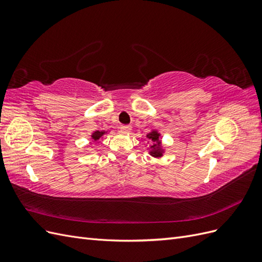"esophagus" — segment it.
<instances>
[{
    "instance_id": "obj_1",
    "label": "esophagus",
    "mask_w": 262,
    "mask_h": 262,
    "mask_svg": "<svg viewBox=\"0 0 262 262\" xmlns=\"http://www.w3.org/2000/svg\"><path fill=\"white\" fill-rule=\"evenodd\" d=\"M120 129L123 133H130L132 130V126L131 125H121Z\"/></svg>"
}]
</instances>
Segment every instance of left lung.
Masks as SVG:
<instances>
[{"mask_svg":"<svg viewBox=\"0 0 262 262\" xmlns=\"http://www.w3.org/2000/svg\"><path fill=\"white\" fill-rule=\"evenodd\" d=\"M147 139L152 140L154 142L153 145L150 146V152L149 154L154 157H161L163 155V149L161 147V142H160V133L157 131H152L146 136Z\"/></svg>","mask_w":262,"mask_h":262,"instance_id":"1","label":"left lung"}]
</instances>
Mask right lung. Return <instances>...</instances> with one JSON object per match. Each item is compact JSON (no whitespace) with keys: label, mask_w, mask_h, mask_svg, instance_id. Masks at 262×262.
Listing matches in <instances>:
<instances>
[{"label":"right lung","mask_w":262,"mask_h":262,"mask_svg":"<svg viewBox=\"0 0 262 262\" xmlns=\"http://www.w3.org/2000/svg\"><path fill=\"white\" fill-rule=\"evenodd\" d=\"M106 132L105 131H95L93 134H92V139L94 141H98L102 136H104Z\"/></svg>","instance_id":"obj_1"}]
</instances>
